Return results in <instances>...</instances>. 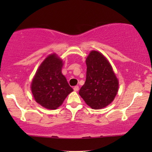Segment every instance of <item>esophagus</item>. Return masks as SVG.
Segmentation results:
<instances>
[{
    "mask_svg": "<svg viewBox=\"0 0 152 152\" xmlns=\"http://www.w3.org/2000/svg\"><path fill=\"white\" fill-rule=\"evenodd\" d=\"M78 89H79V87H78V86H76L74 87V91H78Z\"/></svg>",
    "mask_w": 152,
    "mask_h": 152,
    "instance_id": "34e87169",
    "label": "esophagus"
}]
</instances>
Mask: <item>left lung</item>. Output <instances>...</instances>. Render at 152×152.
<instances>
[{
	"label": "left lung",
	"mask_w": 152,
	"mask_h": 152,
	"mask_svg": "<svg viewBox=\"0 0 152 152\" xmlns=\"http://www.w3.org/2000/svg\"><path fill=\"white\" fill-rule=\"evenodd\" d=\"M86 63V81L78 94L91 109H102L111 104L117 94L118 79L109 61L96 50L90 52Z\"/></svg>",
	"instance_id": "left-lung-1"
}]
</instances>
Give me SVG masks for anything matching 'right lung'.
Listing matches in <instances>:
<instances>
[{
    "label": "right lung",
    "mask_w": 152,
    "mask_h": 152,
    "mask_svg": "<svg viewBox=\"0 0 152 152\" xmlns=\"http://www.w3.org/2000/svg\"><path fill=\"white\" fill-rule=\"evenodd\" d=\"M63 61L56 54L48 56L36 71L31 91L36 102L48 109H56L73 88L62 74Z\"/></svg>",
    "instance_id": "right-lung-1"
}]
</instances>
